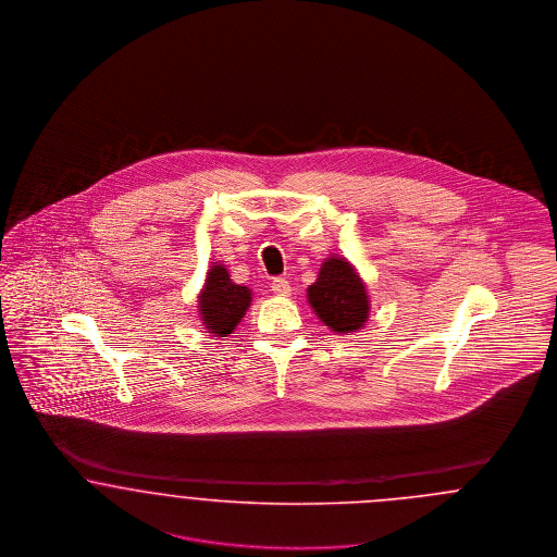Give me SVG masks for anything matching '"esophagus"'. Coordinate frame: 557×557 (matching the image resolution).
<instances>
[{"instance_id":"1","label":"esophagus","mask_w":557,"mask_h":557,"mask_svg":"<svg viewBox=\"0 0 557 557\" xmlns=\"http://www.w3.org/2000/svg\"><path fill=\"white\" fill-rule=\"evenodd\" d=\"M270 285H272V290H274V295H281V297H289V281H285V278H274V281H272Z\"/></svg>"}]
</instances>
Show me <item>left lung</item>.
Returning a JSON list of instances; mask_svg holds the SVG:
<instances>
[{
    "mask_svg": "<svg viewBox=\"0 0 557 557\" xmlns=\"http://www.w3.org/2000/svg\"><path fill=\"white\" fill-rule=\"evenodd\" d=\"M308 301L318 318L335 333H356L370 312L362 278L345 258H329L308 287Z\"/></svg>",
    "mask_w": 557,
    "mask_h": 557,
    "instance_id": "obj_1",
    "label": "left lung"
}]
</instances>
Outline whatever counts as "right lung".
I'll return each instance as SVG.
<instances>
[{
    "label": "right lung",
    "mask_w": 557,
    "mask_h": 557,
    "mask_svg": "<svg viewBox=\"0 0 557 557\" xmlns=\"http://www.w3.org/2000/svg\"><path fill=\"white\" fill-rule=\"evenodd\" d=\"M251 304V290L233 283L228 270L216 264L210 268L206 285L199 293V318L214 337H228Z\"/></svg>",
    "instance_id": "right-lung-1"
}]
</instances>
